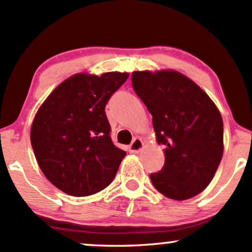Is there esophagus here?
I'll return each instance as SVG.
<instances>
[{"instance_id": "1", "label": "esophagus", "mask_w": 252, "mask_h": 252, "mask_svg": "<svg viewBox=\"0 0 252 252\" xmlns=\"http://www.w3.org/2000/svg\"><path fill=\"white\" fill-rule=\"evenodd\" d=\"M142 149H143V141L139 139V137L134 139V141L131 142V145L129 146V152H130V153H140Z\"/></svg>"}]
</instances>
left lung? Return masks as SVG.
<instances>
[{
  "label": "left lung",
  "instance_id": "obj_1",
  "mask_svg": "<svg viewBox=\"0 0 252 252\" xmlns=\"http://www.w3.org/2000/svg\"><path fill=\"white\" fill-rule=\"evenodd\" d=\"M131 82L153 116L157 142L165 146L164 167L151 175L154 188L176 201L198 195L222 158L219 109L200 86L172 69L136 70Z\"/></svg>",
  "mask_w": 252,
  "mask_h": 252
}]
</instances>
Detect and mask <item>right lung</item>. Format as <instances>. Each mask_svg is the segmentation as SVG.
I'll list each match as a JSON object with an SVG mask.
<instances>
[{
    "instance_id": "right-lung-1",
    "label": "right lung",
    "mask_w": 252,
    "mask_h": 252,
    "mask_svg": "<svg viewBox=\"0 0 252 252\" xmlns=\"http://www.w3.org/2000/svg\"><path fill=\"white\" fill-rule=\"evenodd\" d=\"M129 73L71 75L40 105L31 126V143L41 172L61 191L90 196L115 178L126 152L110 137L105 105Z\"/></svg>"
}]
</instances>
